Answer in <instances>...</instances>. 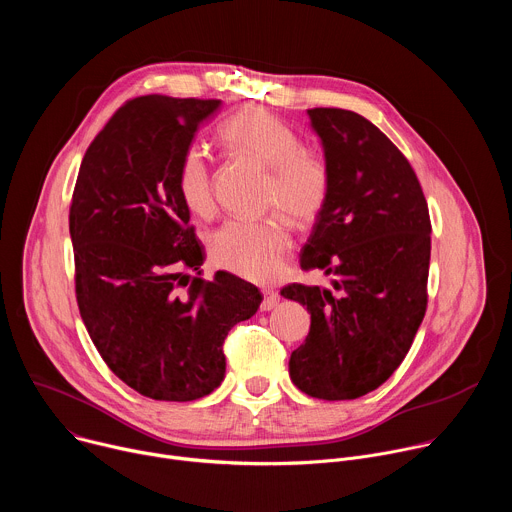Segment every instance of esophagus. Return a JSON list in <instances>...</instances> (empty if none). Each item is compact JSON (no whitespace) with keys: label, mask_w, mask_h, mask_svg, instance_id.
<instances>
[{"label":"esophagus","mask_w":512,"mask_h":512,"mask_svg":"<svg viewBox=\"0 0 512 512\" xmlns=\"http://www.w3.org/2000/svg\"><path fill=\"white\" fill-rule=\"evenodd\" d=\"M277 304H279V294H277V291H265V298H263V302H261V310H263V312H269V310H273Z\"/></svg>","instance_id":"1"}]
</instances>
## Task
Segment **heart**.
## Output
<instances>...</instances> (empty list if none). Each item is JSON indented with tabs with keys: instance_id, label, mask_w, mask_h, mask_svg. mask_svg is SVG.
<instances>
[{
	"instance_id": "heart-1",
	"label": "heart",
	"mask_w": 512,
	"mask_h": 512,
	"mask_svg": "<svg viewBox=\"0 0 512 512\" xmlns=\"http://www.w3.org/2000/svg\"><path fill=\"white\" fill-rule=\"evenodd\" d=\"M218 133L231 150L269 170L265 206L277 208L296 227L316 221L328 200L330 170L320 154L302 148L294 129L263 107H245L229 117ZM176 186L190 212L198 216L214 212L210 164L198 145H188L182 152ZM289 249V235L277 221H229L208 239L216 267L257 283L281 275Z\"/></svg>"
}]
</instances>
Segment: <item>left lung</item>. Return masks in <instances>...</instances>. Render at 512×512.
<instances>
[{
    "label": "left lung",
    "instance_id": "1",
    "mask_svg": "<svg viewBox=\"0 0 512 512\" xmlns=\"http://www.w3.org/2000/svg\"><path fill=\"white\" fill-rule=\"evenodd\" d=\"M308 117L330 192L300 265L332 275V287L281 289L312 316L289 377L310 397L344 401L381 387L413 344L427 308L431 223L411 164L379 127L346 109Z\"/></svg>",
    "mask_w": 512,
    "mask_h": 512
}]
</instances>
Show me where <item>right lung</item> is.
I'll list each match as a JSON object with an SVG mask.
<instances>
[{
	"label": "right lung",
	"mask_w": 512,
	"mask_h": 512,
	"mask_svg": "<svg viewBox=\"0 0 512 512\" xmlns=\"http://www.w3.org/2000/svg\"><path fill=\"white\" fill-rule=\"evenodd\" d=\"M216 99L127 101L89 145L70 204L81 318L107 367L139 395L194 401L225 379L223 342L263 296L227 271L198 275L204 247L176 186L182 152ZM190 268L197 277L186 284Z\"/></svg>",
	"instance_id": "1"
}]
</instances>
